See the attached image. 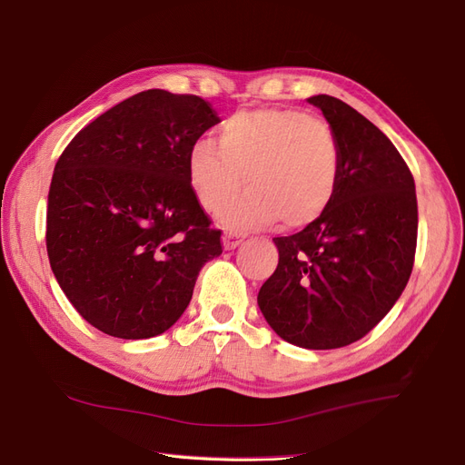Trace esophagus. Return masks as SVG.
I'll return each mask as SVG.
<instances>
[{"label":"esophagus","instance_id":"1","mask_svg":"<svg viewBox=\"0 0 465 465\" xmlns=\"http://www.w3.org/2000/svg\"><path fill=\"white\" fill-rule=\"evenodd\" d=\"M243 239H245V235L243 233H239V232H226L223 233V237H222V242H223V249H235V247H239L243 243Z\"/></svg>","mask_w":465,"mask_h":465}]
</instances>
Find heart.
Masks as SVG:
<instances>
[{
    "mask_svg": "<svg viewBox=\"0 0 465 465\" xmlns=\"http://www.w3.org/2000/svg\"><path fill=\"white\" fill-rule=\"evenodd\" d=\"M340 146L326 122L292 108H257L226 119L213 139L187 154L189 183L206 211H218L245 181L250 189L222 207L228 228H254L278 218L305 228L332 204Z\"/></svg>",
    "mask_w": 465,
    "mask_h": 465,
    "instance_id": "b5f03b06",
    "label": "heart"
}]
</instances>
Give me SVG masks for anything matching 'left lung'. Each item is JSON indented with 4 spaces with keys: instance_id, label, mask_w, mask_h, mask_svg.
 <instances>
[{
    "instance_id": "1",
    "label": "left lung",
    "mask_w": 465,
    "mask_h": 465,
    "mask_svg": "<svg viewBox=\"0 0 465 465\" xmlns=\"http://www.w3.org/2000/svg\"><path fill=\"white\" fill-rule=\"evenodd\" d=\"M336 134L340 182L307 228L274 237L280 259L259 292L272 331L307 350L361 340L394 307L417 247L413 175L391 139L334 96H311Z\"/></svg>"
}]
</instances>
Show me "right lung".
Here are the masks:
<instances>
[{"label":"right lung","mask_w":465,"mask_h":465,"mask_svg":"<svg viewBox=\"0 0 465 465\" xmlns=\"http://www.w3.org/2000/svg\"><path fill=\"white\" fill-rule=\"evenodd\" d=\"M220 122L193 94L144 91L96 117L59 156L46 249L81 317L104 334L144 340L187 309L220 230L187 175V154Z\"/></svg>","instance_id":"obj_1"}]
</instances>
